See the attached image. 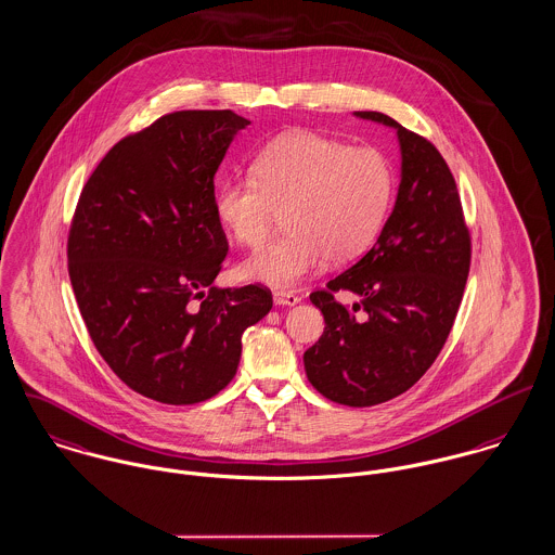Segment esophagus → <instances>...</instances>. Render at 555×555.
<instances>
[{
	"mask_svg": "<svg viewBox=\"0 0 555 555\" xmlns=\"http://www.w3.org/2000/svg\"><path fill=\"white\" fill-rule=\"evenodd\" d=\"M272 298H274L276 306H296L299 301L298 296L289 294V292H274Z\"/></svg>",
	"mask_w": 555,
	"mask_h": 555,
	"instance_id": "34e87169",
	"label": "esophagus"
}]
</instances>
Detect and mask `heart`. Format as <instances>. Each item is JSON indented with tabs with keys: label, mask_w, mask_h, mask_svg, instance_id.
Listing matches in <instances>:
<instances>
[{
	"label": "heart",
	"mask_w": 555,
	"mask_h": 555,
	"mask_svg": "<svg viewBox=\"0 0 555 555\" xmlns=\"http://www.w3.org/2000/svg\"><path fill=\"white\" fill-rule=\"evenodd\" d=\"M254 177L219 183L215 214L247 247L261 245L285 211L283 238L243 261L241 274L292 289L327 257L336 263L365 254L383 230L395 192V171L383 150L287 132L268 143Z\"/></svg>",
	"instance_id": "obj_1"
}]
</instances>
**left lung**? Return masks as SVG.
I'll use <instances>...</instances> for the list:
<instances>
[{
    "label": "left lung",
    "instance_id": "left-lung-1",
    "mask_svg": "<svg viewBox=\"0 0 555 555\" xmlns=\"http://www.w3.org/2000/svg\"><path fill=\"white\" fill-rule=\"evenodd\" d=\"M354 116L397 130L401 181L376 245L327 289L310 294L325 332L304 352V367L323 397L370 408L412 388L441 352L469 276L470 236L437 147L380 112ZM336 291L362 299L348 309L333 298Z\"/></svg>",
    "mask_w": 555,
    "mask_h": 555
}]
</instances>
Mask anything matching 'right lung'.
Listing matches in <instances>:
<instances>
[{
  "label": "right lung",
  "instance_id": "add662e5",
  "mask_svg": "<svg viewBox=\"0 0 555 555\" xmlns=\"http://www.w3.org/2000/svg\"><path fill=\"white\" fill-rule=\"evenodd\" d=\"M249 125L230 109L167 114L118 141L80 194L67 238L78 308L112 372L147 399H211L272 308L261 285L214 287L228 254L215 172Z\"/></svg>",
  "mask_w": 555,
  "mask_h": 555
}]
</instances>
